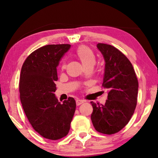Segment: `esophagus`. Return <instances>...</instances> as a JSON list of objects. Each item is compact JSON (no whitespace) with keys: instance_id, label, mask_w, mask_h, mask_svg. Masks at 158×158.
<instances>
[{"instance_id":"esophagus-1","label":"esophagus","mask_w":158,"mask_h":158,"mask_svg":"<svg viewBox=\"0 0 158 158\" xmlns=\"http://www.w3.org/2000/svg\"><path fill=\"white\" fill-rule=\"evenodd\" d=\"M84 102L81 100H76V104H77V106H79L80 105H81V104H83Z\"/></svg>"}]
</instances>
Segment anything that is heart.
Returning a JSON list of instances; mask_svg holds the SVG:
<instances>
[{"label":"heart","instance_id":"1","mask_svg":"<svg viewBox=\"0 0 158 158\" xmlns=\"http://www.w3.org/2000/svg\"><path fill=\"white\" fill-rule=\"evenodd\" d=\"M76 56L81 61L84 68L87 67H93L95 63V56L94 52L89 47L84 45H81L78 47L76 51ZM65 63H63L61 65V68H65Z\"/></svg>","mask_w":158,"mask_h":158}]
</instances>
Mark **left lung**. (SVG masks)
I'll return each instance as SVG.
<instances>
[{
  "instance_id": "obj_1",
  "label": "left lung",
  "mask_w": 158,
  "mask_h": 158,
  "mask_svg": "<svg viewBox=\"0 0 158 158\" xmlns=\"http://www.w3.org/2000/svg\"><path fill=\"white\" fill-rule=\"evenodd\" d=\"M97 48L105 62L102 86L109 92L105 105L90 102L93 109L90 118L98 132L112 135L121 130L135 112L138 80L132 63L121 52L102 43Z\"/></svg>"
}]
</instances>
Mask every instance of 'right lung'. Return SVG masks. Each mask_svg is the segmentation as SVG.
<instances>
[{
    "label": "right lung",
    "instance_id": "obj_1",
    "mask_svg": "<svg viewBox=\"0 0 158 158\" xmlns=\"http://www.w3.org/2000/svg\"><path fill=\"white\" fill-rule=\"evenodd\" d=\"M70 44H49L35 51L21 68L19 93L26 116L32 127L42 137L57 140L68 135L76 109L69 97L63 103L54 93L59 61Z\"/></svg>",
    "mask_w": 158,
    "mask_h": 158
}]
</instances>
